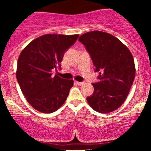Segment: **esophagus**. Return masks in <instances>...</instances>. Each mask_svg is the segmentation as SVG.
Instances as JSON below:
<instances>
[{
  "label": "esophagus",
  "instance_id": "1",
  "mask_svg": "<svg viewBox=\"0 0 151 151\" xmlns=\"http://www.w3.org/2000/svg\"><path fill=\"white\" fill-rule=\"evenodd\" d=\"M76 83H77L78 85H79V86L83 85V84H84V82H81V81H76Z\"/></svg>",
  "mask_w": 151,
  "mask_h": 151
}]
</instances>
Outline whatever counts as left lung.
Masks as SVG:
<instances>
[{
    "label": "left lung",
    "instance_id": "left-lung-1",
    "mask_svg": "<svg viewBox=\"0 0 151 151\" xmlns=\"http://www.w3.org/2000/svg\"><path fill=\"white\" fill-rule=\"evenodd\" d=\"M79 41L89 52L94 72H99V81L92 84L93 93L86 98L88 103L99 113L115 111L126 100L134 80L132 54L118 38L101 31L86 32Z\"/></svg>",
    "mask_w": 151,
    "mask_h": 151
}]
</instances>
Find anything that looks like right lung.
<instances>
[{"label":"right lung","mask_w":151,"mask_h":151,"mask_svg":"<svg viewBox=\"0 0 151 151\" xmlns=\"http://www.w3.org/2000/svg\"><path fill=\"white\" fill-rule=\"evenodd\" d=\"M78 37L47 34L30 42L20 53L17 80L27 101L38 111L53 113L67 99L73 80L54 77L52 72L61 70L64 55Z\"/></svg>","instance_id":"1"}]
</instances>
